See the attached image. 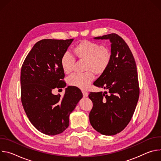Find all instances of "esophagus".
Instances as JSON below:
<instances>
[{"instance_id": "1", "label": "esophagus", "mask_w": 161, "mask_h": 161, "mask_svg": "<svg viewBox=\"0 0 161 161\" xmlns=\"http://www.w3.org/2000/svg\"><path fill=\"white\" fill-rule=\"evenodd\" d=\"M82 93H83V96L84 97H87L88 95V94L86 92H85V91H82Z\"/></svg>"}]
</instances>
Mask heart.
Here are the masks:
<instances>
[{
    "instance_id": "obj_1",
    "label": "heart",
    "mask_w": 161,
    "mask_h": 161,
    "mask_svg": "<svg viewBox=\"0 0 161 161\" xmlns=\"http://www.w3.org/2000/svg\"><path fill=\"white\" fill-rule=\"evenodd\" d=\"M75 56L85 62L83 74L73 75L67 78L68 84L81 89H86L93 81L95 73L97 76L103 75L110 64L111 53L107 47L97 42L83 40L73 48ZM60 65L64 73L69 75L73 72L75 59L69 53H65L60 59Z\"/></svg>"
}]
</instances>
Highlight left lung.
<instances>
[{"label":"left lung","mask_w":161,"mask_h":161,"mask_svg":"<svg viewBox=\"0 0 161 161\" xmlns=\"http://www.w3.org/2000/svg\"><path fill=\"white\" fill-rule=\"evenodd\" d=\"M94 39L110 41L111 60L106 72L94 83L108 93L88 95L93 103L89 120L97 132L112 136L125 129L135 111L140 95L137 68L130 48L120 36L113 33Z\"/></svg>","instance_id":"1"}]
</instances>
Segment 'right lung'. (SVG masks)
<instances>
[{
  "label": "right lung",
  "mask_w": 161,
  "mask_h": 161,
  "mask_svg": "<svg viewBox=\"0 0 161 161\" xmlns=\"http://www.w3.org/2000/svg\"><path fill=\"white\" fill-rule=\"evenodd\" d=\"M73 39H42L37 42L21 69V99L27 117L40 132L57 135L69 125V117L83 94L79 88L68 86L63 97L52 91L66 85L61 57Z\"/></svg>",
  "instance_id": "right-lung-1"
}]
</instances>
